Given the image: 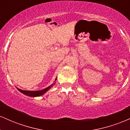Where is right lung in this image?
Wrapping results in <instances>:
<instances>
[{
    "label": "right lung",
    "mask_w": 130,
    "mask_h": 130,
    "mask_svg": "<svg viewBox=\"0 0 130 130\" xmlns=\"http://www.w3.org/2000/svg\"><path fill=\"white\" fill-rule=\"evenodd\" d=\"M57 80V79H56L55 81ZM54 83L53 84H52L51 85L49 86V87H47V88L43 89V90H40V91H26V90H20V89L18 88V90L20 92H21L22 93H23V94L25 95H26V96H30V97H37V96H41V95L43 94H45L46 93V91H48V90H50V88H51V87H53V86L54 85Z\"/></svg>",
    "instance_id": "right-lung-1"
}]
</instances>
